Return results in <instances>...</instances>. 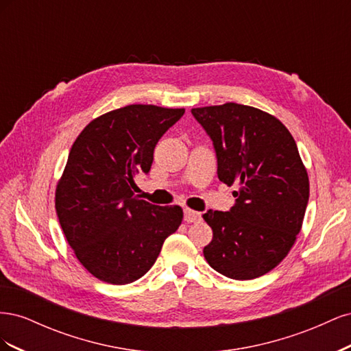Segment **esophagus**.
<instances>
[{
    "instance_id": "34e87169",
    "label": "esophagus",
    "mask_w": 351,
    "mask_h": 351,
    "mask_svg": "<svg viewBox=\"0 0 351 351\" xmlns=\"http://www.w3.org/2000/svg\"><path fill=\"white\" fill-rule=\"evenodd\" d=\"M200 218H202L200 212H196L190 208L184 209V221L186 222H197V221H200Z\"/></svg>"
}]
</instances>
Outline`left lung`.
Masks as SVG:
<instances>
[{"mask_svg": "<svg viewBox=\"0 0 351 351\" xmlns=\"http://www.w3.org/2000/svg\"><path fill=\"white\" fill-rule=\"evenodd\" d=\"M215 146L218 178L237 184L230 212L209 209L206 262L232 280H253L289 254L309 200V176L289 129L269 112L234 102L193 108Z\"/></svg>", "mask_w": 351, "mask_h": 351, "instance_id": "8db88e82", "label": "left lung"}]
</instances>
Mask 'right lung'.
Here are the masks:
<instances>
[{
    "label": "right lung",
    "mask_w": 351,
    "mask_h": 351,
    "mask_svg": "<svg viewBox=\"0 0 351 351\" xmlns=\"http://www.w3.org/2000/svg\"><path fill=\"white\" fill-rule=\"evenodd\" d=\"M184 108L134 104L93 119L74 141L56 189L62 232L84 269L129 284L152 268L183 209L134 195V174L149 173L154 149Z\"/></svg>",
    "instance_id": "obj_1"
}]
</instances>
